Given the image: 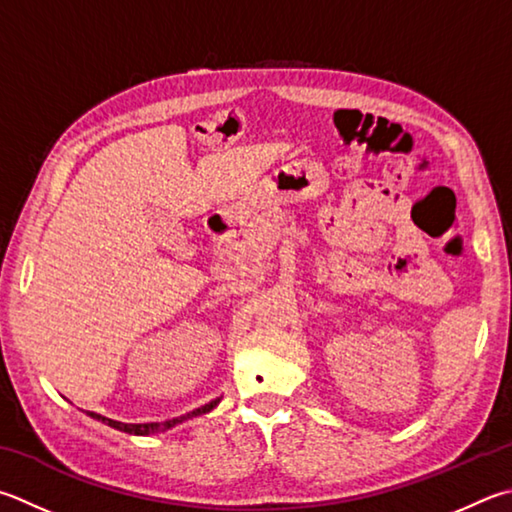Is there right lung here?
Here are the masks:
<instances>
[{
    "instance_id": "right-lung-1",
    "label": "right lung",
    "mask_w": 512,
    "mask_h": 512,
    "mask_svg": "<svg viewBox=\"0 0 512 512\" xmlns=\"http://www.w3.org/2000/svg\"><path fill=\"white\" fill-rule=\"evenodd\" d=\"M219 403V398H215V401H210L208 405H201L199 410H192L190 414H183V416H176L172 418V421H161V423H120V421H114V418H107V416H100L96 412H87L91 418H96V421H102L109 427H114V430H120V432H127V434H136V436H150V434H159V432H165L170 430V427L179 425L183 421H188V418H194V416H201L206 414L210 410H215Z\"/></svg>"
}]
</instances>
